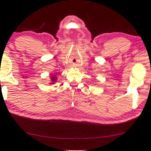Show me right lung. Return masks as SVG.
Returning a JSON list of instances; mask_svg holds the SVG:
<instances>
[{
  "label": "right lung",
  "mask_w": 151,
  "mask_h": 151,
  "mask_svg": "<svg viewBox=\"0 0 151 151\" xmlns=\"http://www.w3.org/2000/svg\"><path fill=\"white\" fill-rule=\"evenodd\" d=\"M51 80H52L51 84H54V83L56 81V77H55V76H53V77L51 78Z\"/></svg>",
  "instance_id": "obj_1"
}]
</instances>
